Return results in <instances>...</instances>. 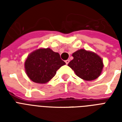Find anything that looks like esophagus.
<instances>
[{"label": "esophagus", "instance_id": "obj_1", "mask_svg": "<svg viewBox=\"0 0 122 122\" xmlns=\"http://www.w3.org/2000/svg\"><path fill=\"white\" fill-rule=\"evenodd\" d=\"M69 62H70V60H69V59H67V60H66V61H65V63H66V65H68V64Z\"/></svg>", "mask_w": 122, "mask_h": 122}]
</instances>
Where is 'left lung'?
<instances>
[{"label":"left lung","mask_w":122,"mask_h":122,"mask_svg":"<svg viewBox=\"0 0 122 122\" xmlns=\"http://www.w3.org/2000/svg\"><path fill=\"white\" fill-rule=\"evenodd\" d=\"M72 56L73 59L68 65L78 77L91 81L100 76L103 68V63L97 54L85 49H80L73 53Z\"/></svg>","instance_id":"left-lung-1"}]
</instances>
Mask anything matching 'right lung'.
<instances>
[{
  "label": "right lung",
  "instance_id": "obj_1",
  "mask_svg": "<svg viewBox=\"0 0 122 122\" xmlns=\"http://www.w3.org/2000/svg\"><path fill=\"white\" fill-rule=\"evenodd\" d=\"M65 65L66 63L61 59L59 53L50 48H41L28 55L25 62V68L30 80L35 83H46Z\"/></svg>",
  "mask_w": 122,
  "mask_h": 122
}]
</instances>
